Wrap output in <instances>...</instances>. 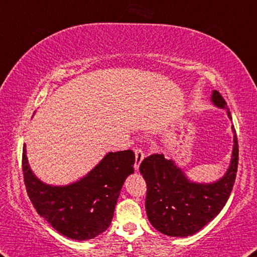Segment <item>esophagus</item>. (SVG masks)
I'll use <instances>...</instances> for the list:
<instances>
[{
	"instance_id": "34e87169",
	"label": "esophagus",
	"mask_w": 257,
	"mask_h": 257,
	"mask_svg": "<svg viewBox=\"0 0 257 257\" xmlns=\"http://www.w3.org/2000/svg\"><path fill=\"white\" fill-rule=\"evenodd\" d=\"M144 157H145V155H144L143 149L137 148L135 150V170H139L142 160L144 159Z\"/></svg>"
}]
</instances>
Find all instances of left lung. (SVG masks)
Returning a JSON list of instances; mask_svg holds the SVG:
<instances>
[{"mask_svg": "<svg viewBox=\"0 0 257 257\" xmlns=\"http://www.w3.org/2000/svg\"><path fill=\"white\" fill-rule=\"evenodd\" d=\"M213 104L227 110L226 101L219 92H212ZM234 147L229 167L217 182H190L172 160L153 153L140 165L147 182L145 209L152 226L170 236H188L210 223L226 204L234 186L239 163V145L234 127Z\"/></svg>", "mask_w": 257, "mask_h": 257, "instance_id": "8db88e82", "label": "left lung"}]
</instances>
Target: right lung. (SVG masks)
<instances>
[{"label":"right lung","instance_id":"right-lung-1","mask_svg":"<svg viewBox=\"0 0 257 257\" xmlns=\"http://www.w3.org/2000/svg\"><path fill=\"white\" fill-rule=\"evenodd\" d=\"M133 150L109 152L85 178L66 187L45 185L30 170L25 144L22 168L24 183L37 212L61 234L89 240L105 232L125 178L134 172Z\"/></svg>","mask_w":257,"mask_h":257}]
</instances>
